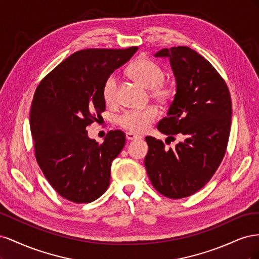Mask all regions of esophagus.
I'll return each mask as SVG.
<instances>
[{
	"label": "esophagus",
	"instance_id": "esophagus-1",
	"mask_svg": "<svg viewBox=\"0 0 259 259\" xmlns=\"http://www.w3.org/2000/svg\"><path fill=\"white\" fill-rule=\"evenodd\" d=\"M125 136H126L127 140H135V139L140 138V136H138L136 134H133V133H130V132H127L126 134H125Z\"/></svg>",
	"mask_w": 259,
	"mask_h": 259
}]
</instances>
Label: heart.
Instances as JSON below:
<instances>
[{
    "label": "heart",
    "mask_w": 259,
    "mask_h": 259,
    "mask_svg": "<svg viewBox=\"0 0 259 259\" xmlns=\"http://www.w3.org/2000/svg\"><path fill=\"white\" fill-rule=\"evenodd\" d=\"M127 73L146 90L156 103L166 106L175 96V89L165 80V72L156 62L146 57H138L127 68ZM117 76L109 75L103 86V97L107 105H114L117 100ZM159 111L153 106L139 110H130L119 117L120 126L133 134H142L158 117Z\"/></svg>",
    "instance_id": "obj_1"
}]
</instances>
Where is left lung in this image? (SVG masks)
Wrapping results in <instances>:
<instances>
[{"instance_id": "1", "label": "left lung", "mask_w": 259, "mask_h": 259, "mask_svg": "<svg viewBox=\"0 0 259 259\" xmlns=\"http://www.w3.org/2000/svg\"><path fill=\"white\" fill-rule=\"evenodd\" d=\"M154 56L169 58L177 84L167 116L156 127L183 140L167 150L162 140L147 136L145 166L156 191L182 199L204 187L221 165L230 135L231 97L217 70L188 46L163 49Z\"/></svg>"}]
</instances>
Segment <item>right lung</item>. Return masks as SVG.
I'll use <instances>...</instances> for the list:
<instances>
[{
	"mask_svg": "<svg viewBox=\"0 0 259 259\" xmlns=\"http://www.w3.org/2000/svg\"><path fill=\"white\" fill-rule=\"evenodd\" d=\"M137 51L135 46L75 52L37 85L30 111L34 155L45 178L68 201L93 202L110 185L111 163L125 134L110 131L99 144L89 138L86 127L106 110V79Z\"/></svg>",
	"mask_w": 259,
	"mask_h": 259,
	"instance_id": "add662e5",
	"label": "right lung"
}]
</instances>
